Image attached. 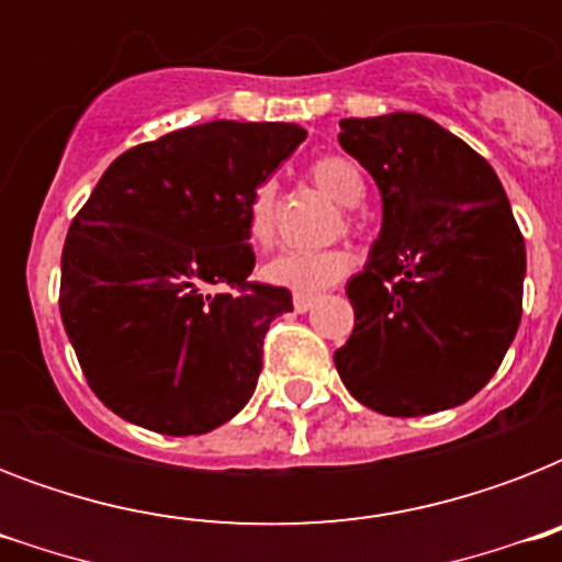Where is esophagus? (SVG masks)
<instances>
[{
	"mask_svg": "<svg viewBox=\"0 0 562 562\" xmlns=\"http://www.w3.org/2000/svg\"><path fill=\"white\" fill-rule=\"evenodd\" d=\"M315 300L317 297H312V294H294V312L303 315V312H308V308L315 306Z\"/></svg>",
	"mask_w": 562,
	"mask_h": 562,
	"instance_id": "34e87169",
	"label": "esophagus"
}]
</instances>
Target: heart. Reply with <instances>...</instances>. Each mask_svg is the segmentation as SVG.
Here are the masks:
<instances>
[{
	"instance_id": "b5f03b06",
	"label": "heart",
	"mask_w": 562,
	"mask_h": 562,
	"mask_svg": "<svg viewBox=\"0 0 562 562\" xmlns=\"http://www.w3.org/2000/svg\"><path fill=\"white\" fill-rule=\"evenodd\" d=\"M308 178L321 192L335 198L344 206H356L368 192L361 171L338 154L317 157L308 166ZM277 236V187L262 180L247 198V238L256 247H268ZM352 271V254L344 247L326 250H285L265 265V280L277 289L294 294H321L347 280Z\"/></svg>"
}]
</instances>
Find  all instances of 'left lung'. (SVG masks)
Returning <instances> with one entry per match:
<instances>
[{
	"label": "left lung",
	"mask_w": 562,
	"mask_h": 562,
	"mask_svg": "<svg viewBox=\"0 0 562 562\" xmlns=\"http://www.w3.org/2000/svg\"><path fill=\"white\" fill-rule=\"evenodd\" d=\"M338 143L373 175L382 229L347 282L356 326L335 368L387 417L454 408L493 379L522 321L525 241L505 189L419 113L341 119Z\"/></svg>",
	"instance_id": "obj_1"
}]
</instances>
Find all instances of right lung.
<instances>
[{
	"mask_svg": "<svg viewBox=\"0 0 562 562\" xmlns=\"http://www.w3.org/2000/svg\"><path fill=\"white\" fill-rule=\"evenodd\" d=\"M303 139L285 122L221 119L136 145L101 175L66 236L60 317L113 414L203 435L254 396L291 291L247 280V198Z\"/></svg>",
	"mask_w": 562,
	"mask_h": 562,
	"instance_id": "obj_1",
	"label": "right lung"
}]
</instances>
